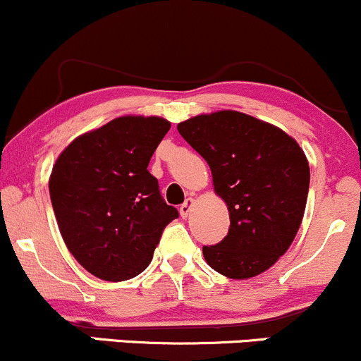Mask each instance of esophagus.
I'll use <instances>...</instances> for the list:
<instances>
[{"label":"esophagus","instance_id":"obj_1","mask_svg":"<svg viewBox=\"0 0 361 361\" xmlns=\"http://www.w3.org/2000/svg\"><path fill=\"white\" fill-rule=\"evenodd\" d=\"M192 207H195V200H192V197H189V200L184 201V204H180L179 212H180L182 219H188V215H189V213H191Z\"/></svg>","mask_w":361,"mask_h":361}]
</instances>
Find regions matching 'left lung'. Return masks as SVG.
I'll return each mask as SVG.
<instances>
[{
	"mask_svg": "<svg viewBox=\"0 0 361 361\" xmlns=\"http://www.w3.org/2000/svg\"><path fill=\"white\" fill-rule=\"evenodd\" d=\"M177 130L210 165L231 216L226 238L203 246L207 263L231 279L265 272L288 251L303 220L310 188L303 149L279 127L232 110L197 115Z\"/></svg>",
	"mask_w": 361,
	"mask_h": 361,
	"instance_id": "8db88e82",
	"label": "left lung"
}]
</instances>
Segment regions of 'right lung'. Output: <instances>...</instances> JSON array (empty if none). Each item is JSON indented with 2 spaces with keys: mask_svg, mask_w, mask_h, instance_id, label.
Returning <instances> with one entry per match:
<instances>
[{
  "mask_svg": "<svg viewBox=\"0 0 361 361\" xmlns=\"http://www.w3.org/2000/svg\"><path fill=\"white\" fill-rule=\"evenodd\" d=\"M158 117H120L72 141L58 157L49 196L73 258L103 281L149 265L164 228L179 216L148 165L169 133Z\"/></svg>",
  "mask_w": 361,
  "mask_h": 361,
  "instance_id": "obj_1",
  "label": "right lung"
}]
</instances>
